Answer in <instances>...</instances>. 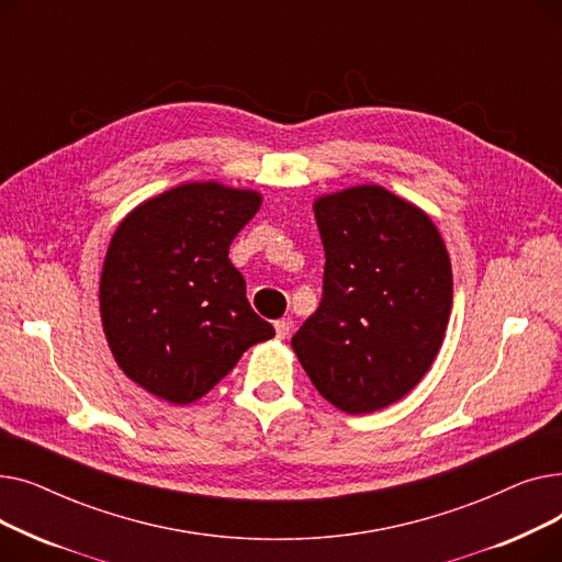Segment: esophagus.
Returning <instances> with one entry per match:
<instances>
[{
  "instance_id": "34e87169",
  "label": "esophagus",
  "mask_w": 562,
  "mask_h": 562,
  "mask_svg": "<svg viewBox=\"0 0 562 562\" xmlns=\"http://www.w3.org/2000/svg\"><path fill=\"white\" fill-rule=\"evenodd\" d=\"M291 326H293V321H291V318H280V321H276V335H278L280 339L289 337Z\"/></svg>"
}]
</instances>
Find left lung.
I'll list each match as a JSON object with an SVG mask.
<instances>
[{
	"label": "left lung",
	"instance_id": "obj_1",
	"mask_svg": "<svg viewBox=\"0 0 562 562\" xmlns=\"http://www.w3.org/2000/svg\"><path fill=\"white\" fill-rule=\"evenodd\" d=\"M314 216L323 296L291 346L323 398L364 415L430 369L451 314V261L432 221L382 187L318 198Z\"/></svg>",
	"mask_w": 562,
	"mask_h": 562
}]
</instances>
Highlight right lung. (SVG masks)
Returning a JSON list of instances; mask_svg holds the SVG:
<instances>
[{"label":"right lung","instance_id":"1","mask_svg":"<svg viewBox=\"0 0 562 562\" xmlns=\"http://www.w3.org/2000/svg\"><path fill=\"white\" fill-rule=\"evenodd\" d=\"M259 204L255 191L193 182L143 202L117 225L100 282L102 326L117 367L143 390L193 403L244 350L276 335L227 257Z\"/></svg>","mask_w":562,"mask_h":562}]
</instances>
